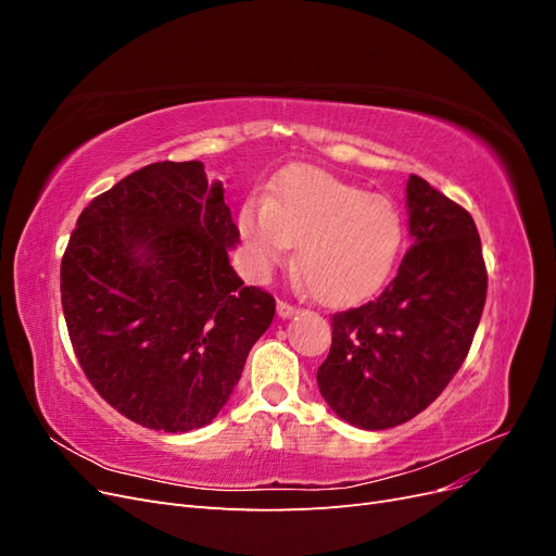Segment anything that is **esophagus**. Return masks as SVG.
I'll list each match as a JSON object with an SVG mask.
<instances>
[{
    "label": "esophagus",
    "instance_id": "1",
    "mask_svg": "<svg viewBox=\"0 0 556 556\" xmlns=\"http://www.w3.org/2000/svg\"><path fill=\"white\" fill-rule=\"evenodd\" d=\"M296 313H299V306L290 304V301H285V299H278V315L280 317H292Z\"/></svg>",
    "mask_w": 556,
    "mask_h": 556
}]
</instances>
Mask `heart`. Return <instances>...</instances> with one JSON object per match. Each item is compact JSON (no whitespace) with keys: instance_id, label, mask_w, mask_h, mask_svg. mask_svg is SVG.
I'll use <instances>...</instances> for the list:
<instances>
[{"instance_id":"1","label":"heart","mask_w":556,"mask_h":556,"mask_svg":"<svg viewBox=\"0 0 556 556\" xmlns=\"http://www.w3.org/2000/svg\"><path fill=\"white\" fill-rule=\"evenodd\" d=\"M252 271L266 276L299 241L296 262L319 301L355 304L390 278L403 239L396 206L313 166L285 174L266 204L239 215Z\"/></svg>"}]
</instances>
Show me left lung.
Here are the masks:
<instances>
[{
	"mask_svg": "<svg viewBox=\"0 0 556 556\" xmlns=\"http://www.w3.org/2000/svg\"><path fill=\"white\" fill-rule=\"evenodd\" d=\"M413 243L382 294L331 315L317 368L329 408L359 429L408 422L459 371L486 299V266L470 213L431 185H406Z\"/></svg>",
	"mask_w": 556,
	"mask_h": 556,
	"instance_id": "8db88e82",
	"label": "left lung"
}]
</instances>
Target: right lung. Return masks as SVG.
Listing matches in <instances>:
<instances>
[{
    "label": "right lung",
    "instance_id": "add662e5",
    "mask_svg": "<svg viewBox=\"0 0 556 556\" xmlns=\"http://www.w3.org/2000/svg\"><path fill=\"white\" fill-rule=\"evenodd\" d=\"M239 227L201 162H155L83 208L60 266L76 359L131 422L182 433L213 422L276 299L229 264Z\"/></svg>",
    "mask_w": 556,
    "mask_h": 556
}]
</instances>
